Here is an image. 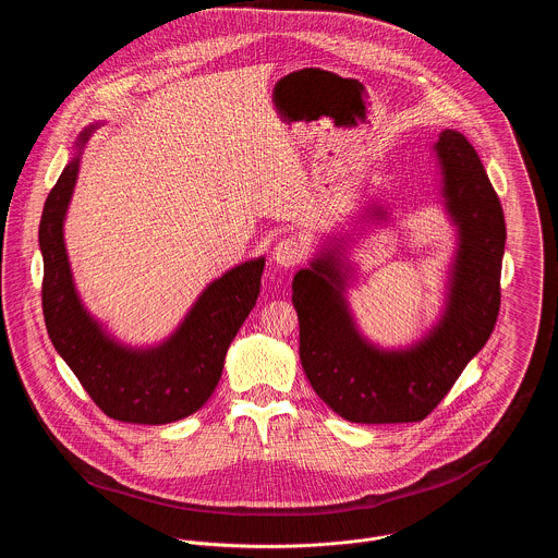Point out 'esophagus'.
Returning a JSON list of instances; mask_svg holds the SVG:
<instances>
[{"label": "esophagus", "instance_id": "obj_1", "mask_svg": "<svg viewBox=\"0 0 558 558\" xmlns=\"http://www.w3.org/2000/svg\"><path fill=\"white\" fill-rule=\"evenodd\" d=\"M303 257H305V246L301 240L294 239V236L279 240L272 248V259L286 268L301 264Z\"/></svg>", "mask_w": 558, "mask_h": 558}]
</instances>
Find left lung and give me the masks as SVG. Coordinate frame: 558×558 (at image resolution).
Segmentation results:
<instances>
[{"instance_id":"left-lung-1","label":"left lung","mask_w":558,"mask_h":558,"mask_svg":"<svg viewBox=\"0 0 558 558\" xmlns=\"http://www.w3.org/2000/svg\"><path fill=\"white\" fill-rule=\"evenodd\" d=\"M442 197L458 226V255L440 322L405 350H380L348 312L337 248L296 272L292 303L301 322V363L319 399L352 423L423 421L489 339L500 310L502 206L475 148L458 131L436 142Z\"/></svg>"}]
</instances>
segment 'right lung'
<instances>
[{
	"label": "right lung",
	"instance_id": "obj_1",
	"mask_svg": "<svg viewBox=\"0 0 558 558\" xmlns=\"http://www.w3.org/2000/svg\"><path fill=\"white\" fill-rule=\"evenodd\" d=\"M94 129L81 133L80 150ZM80 155L51 189L38 230L49 339L107 416L142 425L184 418L197 412L219 385L228 348L255 307L264 257L244 262L213 281L180 328L157 348L120 345L81 305L66 255L64 217L80 173Z\"/></svg>",
	"mask_w": 558,
	"mask_h": 558
}]
</instances>
